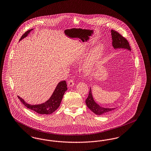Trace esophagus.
<instances>
[{"label": "esophagus", "mask_w": 151, "mask_h": 151, "mask_svg": "<svg viewBox=\"0 0 151 151\" xmlns=\"http://www.w3.org/2000/svg\"><path fill=\"white\" fill-rule=\"evenodd\" d=\"M73 86H74V80L73 79H71L68 82V86L69 87H71Z\"/></svg>", "instance_id": "1"}]
</instances>
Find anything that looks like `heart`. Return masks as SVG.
Instances as JSON below:
<instances>
[{
  "label": "heart",
  "mask_w": 151,
  "mask_h": 151,
  "mask_svg": "<svg viewBox=\"0 0 151 151\" xmlns=\"http://www.w3.org/2000/svg\"><path fill=\"white\" fill-rule=\"evenodd\" d=\"M104 51V47L102 45L97 46L92 52L89 59L84 65V70L86 74L90 75L93 72L96 65L100 60Z\"/></svg>",
  "instance_id": "heart-1"
}]
</instances>
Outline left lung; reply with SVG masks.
<instances>
[{"label":"left lung","instance_id":"obj_1","mask_svg":"<svg viewBox=\"0 0 151 151\" xmlns=\"http://www.w3.org/2000/svg\"><path fill=\"white\" fill-rule=\"evenodd\" d=\"M111 34L112 38V45L115 49H124L131 50L129 43L124 37L114 30H111ZM86 103L88 108L97 115H102L108 114L115 109V108H103L98 105L94 100L91 88H90L89 95L86 100Z\"/></svg>","mask_w":151,"mask_h":151}]
</instances>
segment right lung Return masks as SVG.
Wrapping results in <instances>:
<instances>
[{
    "instance_id": "right-lung-1",
    "label": "right lung",
    "mask_w": 151,
    "mask_h": 151,
    "mask_svg": "<svg viewBox=\"0 0 151 151\" xmlns=\"http://www.w3.org/2000/svg\"><path fill=\"white\" fill-rule=\"evenodd\" d=\"M33 30V29H30L26 32L22 36L20 41H21L25 37H27L30 32ZM67 90L66 81L63 80L60 81L58 84L54 92L52 94L50 98L45 102L38 105H31L27 103L20 97L18 96V98L21 101L23 105H24L27 108L32 110L35 111L36 113L40 114H50L54 112L59 107L60 102L63 99L65 92Z\"/></svg>"
}]
</instances>
